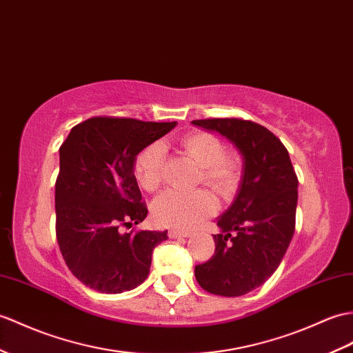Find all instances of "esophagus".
Returning a JSON list of instances; mask_svg holds the SVG:
<instances>
[{
    "label": "esophagus",
    "mask_w": 353,
    "mask_h": 353,
    "mask_svg": "<svg viewBox=\"0 0 353 353\" xmlns=\"http://www.w3.org/2000/svg\"><path fill=\"white\" fill-rule=\"evenodd\" d=\"M168 236L171 237V239H177V237H188V236H191V233L190 232H183V230H170L168 232Z\"/></svg>",
    "instance_id": "obj_1"
}]
</instances>
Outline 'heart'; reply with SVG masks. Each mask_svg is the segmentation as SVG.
<instances>
[{
	"label": "heart",
	"instance_id": "heart-1",
	"mask_svg": "<svg viewBox=\"0 0 353 353\" xmlns=\"http://www.w3.org/2000/svg\"><path fill=\"white\" fill-rule=\"evenodd\" d=\"M163 144H152L138 154L134 171L139 186L145 191L158 190L163 176ZM186 158L200 168L201 183L219 195H230L241 179V162L224 153L221 139L209 132H191L180 141ZM215 201L204 191H165L154 200L153 218L163 227L192 228L214 214Z\"/></svg>",
	"mask_w": 353,
	"mask_h": 353
}]
</instances>
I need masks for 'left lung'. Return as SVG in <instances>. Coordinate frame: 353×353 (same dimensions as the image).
I'll use <instances>...</instances> for the list:
<instances>
[{
    "label": "left lung",
    "mask_w": 353,
    "mask_h": 353,
    "mask_svg": "<svg viewBox=\"0 0 353 353\" xmlns=\"http://www.w3.org/2000/svg\"><path fill=\"white\" fill-rule=\"evenodd\" d=\"M225 137L242 154L234 201L216 219L215 254L195 266L201 288L219 296H242L272 275L294 233L298 177L289 152L265 126L242 119L194 120Z\"/></svg>",
    "instance_id": "obj_1"
}]
</instances>
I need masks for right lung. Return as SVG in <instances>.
Listing matches in <instances>:
<instances>
[{"mask_svg":"<svg viewBox=\"0 0 353 353\" xmlns=\"http://www.w3.org/2000/svg\"><path fill=\"white\" fill-rule=\"evenodd\" d=\"M176 121L92 117L60 147L55 182V232L65 265L87 288L121 293L150 272L154 247L165 232H129L147 216L134 174L137 154L168 134Z\"/></svg>","mask_w":353,"mask_h":353,"instance_id":"obj_1","label":"right lung"}]
</instances>
